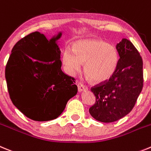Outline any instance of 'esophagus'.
Here are the masks:
<instances>
[{
	"instance_id": "1",
	"label": "esophagus",
	"mask_w": 151,
	"mask_h": 151,
	"mask_svg": "<svg viewBox=\"0 0 151 151\" xmlns=\"http://www.w3.org/2000/svg\"><path fill=\"white\" fill-rule=\"evenodd\" d=\"M77 89H78L79 92H82V91L86 90L88 89V87L85 84H83V83L79 82L77 83Z\"/></svg>"
}]
</instances>
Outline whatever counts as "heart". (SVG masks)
Returning <instances> with one entry per match:
<instances>
[{"instance_id":"b5f03b06","label":"heart","mask_w":151,"mask_h":151,"mask_svg":"<svg viewBox=\"0 0 151 151\" xmlns=\"http://www.w3.org/2000/svg\"><path fill=\"white\" fill-rule=\"evenodd\" d=\"M62 62L70 72H75L85 63L86 75L94 82L108 80L114 73L117 62L115 47L99 39L76 41L73 50H65Z\"/></svg>"}]
</instances>
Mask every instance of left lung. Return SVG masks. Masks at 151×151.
Wrapping results in <instances>:
<instances>
[{
  "label": "left lung",
  "instance_id": "1",
  "mask_svg": "<svg viewBox=\"0 0 151 151\" xmlns=\"http://www.w3.org/2000/svg\"><path fill=\"white\" fill-rule=\"evenodd\" d=\"M116 48L119 57L112 75L91 88L96 102L89 111L102 123H112L128 114L143 88V61L137 49L126 38Z\"/></svg>",
  "mask_w": 151,
  "mask_h": 151
}]
</instances>
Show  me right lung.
<instances>
[{
  "mask_svg": "<svg viewBox=\"0 0 151 151\" xmlns=\"http://www.w3.org/2000/svg\"><path fill=\"white\" fill-rule=\"evenodd\" d=\"M59 33L50 40L38 32L19 40L5 68L13 104L35 121H48L63 112L77 92L75 79L62 71Z\"/></svg>",
  "mask_w": 151,
  "mask_h": 151,
  "instance_id": "right-lung-1",
  "label": "right lung"
}]
</instances>
